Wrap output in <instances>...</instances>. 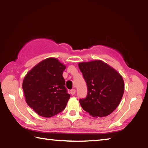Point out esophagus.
<instances>
[{
  "instance_id": "1",
  "label": "esophagus",
  "mask_w": 148,
  "mask_h": 148,
  "mask_svg": "<svg viewBox=\"0 0 148 148\" xmlns=\"http://www.w3.org/2000/svg\"><path fill=\"white\" fill-rule=\"evenodd\" d=\"M71 93L72 95H74L75 93H76V89H72V90H71Z\"/></svg>"
}]
</instances>
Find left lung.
Segmentation results:
<instances>
[{
  "label": "left lung",
  "instance_id": "1",
  "mask_svg": "<svg viewBox=\"0 0 148 148\" xmlns=\"http://www.w3.org/2000/svg\"><path fill=\"white\" fill-rule=\"evenodd\" d=\"M87 86V95L79 99L85 111L92 117H102L118 106L124 92L123 77L116 70L101 60L79 62Z\"/></svg>",
  "mask_w": 148,
  "mask_h": 148
}]
</instances>
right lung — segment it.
<instances>
[{"mask_svg":"<svg viewBox=\"0 0 148 148\" xmlns=\"http://www.w3.org/2000/svg\"><path fill=\"white\" fill-rule=\"evenodd\" d=\"M66 66L56 58H47L25 76L23 90L27 104L39 116L51 117L61 112L71 97L62 73Z\"/></svg>","mask_w":148,"mask_h":148,"instance_id":"right-lung-1","label":"right lung"}]
</instances>
